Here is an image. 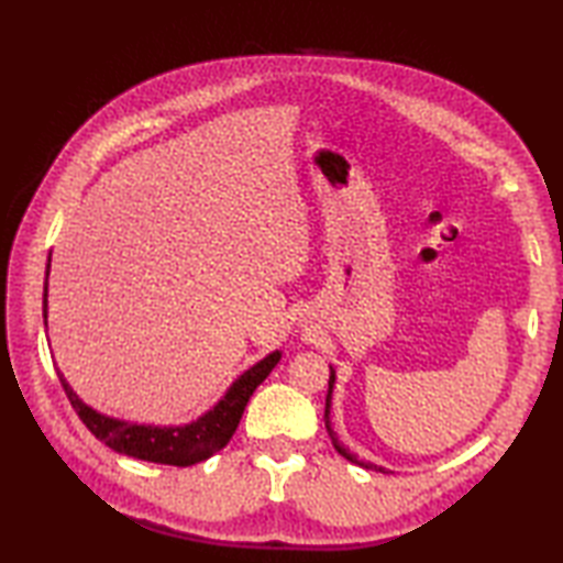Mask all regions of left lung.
Returning <instances> with one entry per match:
<instances>
[{"instance_id": "1", "label": "left lung", "mask_w": 563, "mask_h": 563, "mask_svg": "<svg viewBox=\"0 0 563 563\" xmlns=\"http://www.w3.org/2000/svg\"><path fill=\"white\" fill-rule=\"evenodd\" d=\"M333 385H336V373H333V367H331V377H329V394H327V409H324V423H327V430H329V438H331V442H333V448H336V452L341 454V457H345V460L353 462V464H361V466H365V470L385 472V470H382V466H377V464H369V462H361V460H357L355 454H353L349 448H343V445H341L339 438H336V433H333V428H331V394H333Z\"/></svg>"}]
</instances>
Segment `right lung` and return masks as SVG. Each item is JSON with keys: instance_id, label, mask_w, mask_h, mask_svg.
I'll return each mask as SVG.
<instances>
[{"instance_id": "right-lung-1", "label": "right lung", "mask_w": 563, "mask_h": 563, "mask_svg": "<svg viewBox=\"0 0 563 563\" xmlns=\"http://www.w3.org/2000/svg\"><path fill=\"white\" fill-rule=\"evenodd\" d=\"M47 273H51V256H47V271H45V285H43V324L47 327ZM280 351H273L263 357L254 367H249L244 375H239L232 387L224 391V397L212 406L210 411L198 416L196 421L186 426H137L121 421V418H111L99 413L97 409L84 404L77 391L69 387L65 375L57 369V377L63 382V389L77 411L81 423L87 426L93 435H97L103 445L111 450L128 454V457L157 462V464H172V466H190L202 460L212 457L220 452L234 430L242 421V413L263 379L271 375V369L278 365Z\"/></svg>"}]
</instances>
